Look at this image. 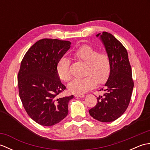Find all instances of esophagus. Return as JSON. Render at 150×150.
I'll return each instance as SVG.
<instances>
[{
	"instance_id": "esophagus-1",
	"label": "esophagus",
	"mask_w": 150,
	"mask_h": 150,
	"mask_svg": "<svg viewBox=\"0 0 150 150\" xmlns=\"http://www.w3.org/2000/svg\"><path fill=\"white\" fill-rule=\"evenodd\" d=\"M75 97H81V98H83L85 97V95L84 94H75Z\"/></svg>"
}]
</instances>
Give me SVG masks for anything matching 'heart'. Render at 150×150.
<instances>
[{"mask_svg":"<svg viewBox=\"0 0 150 150\" xmlns=\"http://www.w3.org/2000/svg\"><path fill=\"white\" fill-rule=\"evenodd\" d=\"M75 59L86 64L85 75L86 77L75 79L68 84V90L73 93H86L96 86L97 83L103 84L109 77L111 70L110 60L106 53L100 52L90 45H85L78 49L73 54ZM57 73L64 81L71 79L69 72V60L60 59L57 65Z\"/></svg>","mask_w":150,"mask_h":150,"instance_id":"obj_1","label":"heart"}]
</instances>
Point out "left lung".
Instances as JSON below:
<instances>
[{"label": "left lung", "instance_id": "left-lung-1", "mask_svg": "<svg viewBox=\"0 0 150 150\" xmlns=\"http://www.w3.org/2000/svg\"><path fill=\"white\" fill-rule=\"evenodd\" d=\"M96 36L99 37L109 56L111 70L104 88L100 90L105 93L97 98L96 106L89 113L100 122H112L125 112L131 99L134 86L132 68L127 50L113 35L104 31Z\"/></svg>", "mask_w": 150, "mask_h": 150}]
</instances>
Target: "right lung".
I'll list each match as a JSON object with an SVG mask.
<instances>
[{"label":"right lung","instance_id":"add662e5","mask_svg":"<svg viewBox=\"0 0 150 150\" xmlns=\"http://www.w3.org/2000/svg\"><path fill=\"white\" fill-rule=\"evenodd\" d=\"M70 47L69 41L44 39L25 54L18 74L19 96L25 110L35 122L51 126L68 113L73 95L60 97L66 89L57 73V65Z\"/></svg>","mask_w":150,"mask_h":150}]
</instances>
